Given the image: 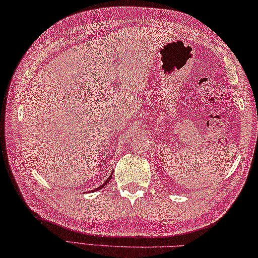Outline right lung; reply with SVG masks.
<instances>
[{
  "label": "right lung",
  "instance_id": "1",
  "mask_svg": "<svg viewBox=\"0 0 258 258\" xmlns=\"http://www.w3.org/2000/svg\"><path fill=\"white\" fill-rule=\"evenodd\" d=\"M111 178H112V174L110 175V177H108L106 180H105V182H104L103 184H102V186L101 187H98V188H96V190H97V189H101V188H103L104 186H106V184L108 183V181H110V180H111ZM90 191H94V190H90Z\"/></svg>",
  "mask_w": 258,
  "mask_h": 258
}]
</instances>
